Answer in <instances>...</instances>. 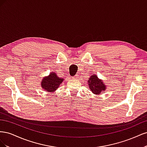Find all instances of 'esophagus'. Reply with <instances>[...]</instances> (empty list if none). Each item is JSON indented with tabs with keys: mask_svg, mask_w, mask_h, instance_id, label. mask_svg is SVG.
Returning a JSON list of instances; mask_svg holds the SVG:
<instances>
[{
	"mask_svg": "<svg viewBox=\"0 0 147 147\" xmlns=\"http://www.w3.org/2000/svg\"><path fill=\"white\" fill-rule=\"evenodd\" d=\"M78 78V75H75L74 77H72L73 79H77V78Z\"/></svg>",
	"mask_w": 147,
	"mask_h": 147,
	"instance_id": "1",
	"label": "esophagus"
}]
</instances>
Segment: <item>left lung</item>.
<instances>
[{
  "label": "left lung",
  "mask_w": 147,
  "mask_h": 147,
  "mask_svg": "<svg viewBox=\"0 0 147 147\" xmlns=\"http://www.w3.org/2000/svg\"><path fill=\"white\" fill-rule=\"evenodd\" d=\"M88 85L91 91L95 94H100L105 90L106 86L96 75H92L88 80Z\"/></svg>",
  "instance_id": "left-lung-1"
}]
</instances>
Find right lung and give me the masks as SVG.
<instances>
[{
	"instance_id": "obj_1",
	"label": "right lung",
	"mask_w": 147,
	"mask_h": 147,
	"mask_svg": "<svg viewBox=\"0 0 147 147\" xmlns=\"http://www.w3.org/2000/svg\"><path fill=\"white\" fill-rule=\"evenodd\" d=\"M63 80L64 79L57 77L56 73H51L49 76L43 79L42 87L46 91L53 92L58 88Z\"/></svg>"
}]
</instances>
